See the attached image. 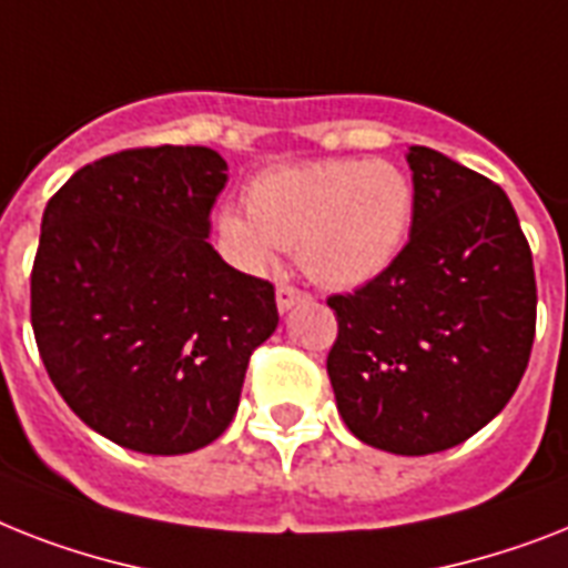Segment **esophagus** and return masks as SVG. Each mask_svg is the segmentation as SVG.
<instances>
[{
  "mask_svg": "<svg viewBox=\"0 0 568 568\" xmlns=\"http://www.w3.org/2000/svg\"><path fill=\"white\" fill-rule=\"evenodd\" d=\"M308 294L300 292V288H294V285L288 283H280L276 285V308L280 312H288V308H294L297 303H306Z\"/></svg>",
  "mask_w": 568,
  "mask_h": 568,
  "instance_id": "esophagus-1",
  "label": "esophagus"
}]
</instances>
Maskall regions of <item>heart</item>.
<instances>
[{
  "mask_svg": "<svg viewBox=\"0 0 568 568\" xmlns=\"http://www.w3.org/2000/svg\"><path fill=\"white\" fill-rule=\"evenodd\" d=\"M414 221L412 178L388 160H312L265 169L247 183V212L224 210L219 236L244 268L297 251L317 283L356 288L403 253Z\"/></svg>",
  "mask_w": 568,
  "mask_h": 568,
  "instance_id": "b5f03b06",
  "label": "heart"
}]
</instances>
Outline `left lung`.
<instances>
[{"instance_id": "left-lung-1", "label": "left lung", "mask_w": 568, "mask_h": 568, "mask_svg": "<svg viewBox=\"0 0 568 568\" xmlns=\"http://www.w3.org/2000/svg\"><path fill=\"white\" fill-rule=\"evenodd\" d=\"M414 221L390 268L326 303L338 414L367 446L432 455L464 444L519 388L537 283L528 239L493 180L412 145Z\"/></svg>"}]
</instances>
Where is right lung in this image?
I'll return each instance as SVG.
<instances>
[{
  "mask_svg": "<svg viewBox=\"0 0 568 568\" xmlns=\"http://www.w3.org/2000/svg\"><path fill=\"white\" fill-rule=\"evenodd\" d=\"M224 183L204 145L128 149L45 204L37 349L69 408L124 449L183 455L224 435L251 353L280 324L274 285L206 242Z\"/></svg>",
  "mask_w": 568,
  "mask_h": 568,
  "instance_id": "right-lung-1",
  "label": "right lung"
}]
</instances>
